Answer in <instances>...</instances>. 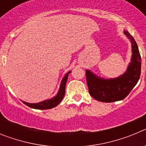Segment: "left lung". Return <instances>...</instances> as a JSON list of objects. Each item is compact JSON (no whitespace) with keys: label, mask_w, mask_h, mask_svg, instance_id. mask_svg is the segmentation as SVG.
Wrapping results in <instances>:
<instances>
[{"label":"left lung","mask_w":146,"mask_h":146,"mask_svg":"<svg viewBox=\"0 0 146 146\" xmlns=\"http://www.w3.org/2000/svg\"><path fill=\"white\" fill-rule=\"evenodd\" d=\"M123 33L131 44V58L126 72L115 78L104 79L86 69V80L89 94L99 102H113L122 100L128 96L140 79L141 57L135 38L124 30Z\"/></svg>","instance_id":"1"}]
</instances>
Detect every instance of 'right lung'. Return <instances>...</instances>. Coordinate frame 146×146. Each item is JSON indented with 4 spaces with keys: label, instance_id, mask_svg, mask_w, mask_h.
<instances>
[{
    "label": "right lung",
    "instance_id": "add662e5",
    "mask_svg": "<svg viewBox=\"0 0 146 146\" xmlns=\"http://www.w3.org/2000/svg\"><path fill=\"white\" fill-rule=\"evenodd\" d=\"M72 71H69L64 75V77L62 79L61 82L60 84V88L58 91L57 94L55 96L52 97L51 99H45L44 101L40 102L38 103H28L26 102L23 101V102L25 104H26L27 106L29 108H33V109L37 110H47L51 109L60 104V102L62 101V99L64 98V95H65V89H66V84L67 80H68V76H69V73H71Z\"/></svg>",
    "mask_w": 146,
    "mask_h": 146
}]
</instances>
